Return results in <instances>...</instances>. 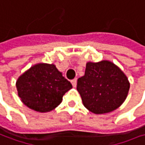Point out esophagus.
I'll return each instance as SVG.
<instances>
[{
  "mask_svg": "<svg viewBox=\"0 0 145 145\" xmlns=\"http://www.w3.org/2000/svg\"><path fill=\"white\" fill-rule=\"evenodd\" d=\"M71 84H72L73 87H76L77 85V79H74L71 80Z\"/></svg>",
  "mask_w": 145,
  "mask_h": 145,
  "instance_id": "1",
  "label": "esophagus"
}]
</instances>
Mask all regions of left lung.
I'll return each instance as SVG.
<instances>
[{"label":"left lung","mask_w":145,"mask_h":145,"mask_svg":"<svg viewBox=\"0 0 145 145\" xmlns=\"http://www.w3.org/2000/svg\"><path fill=\"white\" fill-rule=\"evenodd\" d=\"M130 83L121 69L110 61L88 62L77 90L85 107L96 114L118 109L127 97Z\"/></svg>","instance_id":"1"}]
</instances>
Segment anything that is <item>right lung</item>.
I'll use <instances>...</instances> for the list:
<instances>
[{"label": "right lung", "instance_id": "add662e5", "mask_svg": "<svg viewBox=\"0 0 145 145\" xmlns=\"http://www.w3.org/2000/svg\"><path fill=\"white\" fill-rule=\"evenodd\" d=\"M16 87L22 103L41 113L57 107L64 94L72 88L56 66L47 63L31 66L18 77Z\"/></svg>", "mask_w": 145, "mask_h": 145}]
</instances>
